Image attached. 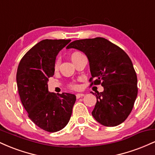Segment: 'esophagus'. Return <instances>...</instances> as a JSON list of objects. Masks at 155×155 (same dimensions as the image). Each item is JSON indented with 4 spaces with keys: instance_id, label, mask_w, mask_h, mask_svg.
<instances>
[{
    "instance_id": "esophagus-1",
    "label": "esophagus",
    "mask_w": 155,
    "mask_h": 155,
    "mask_svg": "<svg viewBox=\"0 0 155 155\" xmlns=\"http://www.w3.org/2000/svg\"><path fill=\"white\" fill-rule=\"evenodd\" d=\"M76 98H80V97L84 96V93H77L76 95Z\"/></svg>"
}]
</instances>
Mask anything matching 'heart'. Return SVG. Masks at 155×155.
Returning a JSON list of instances; mask_svg holds the SVG:
<instances>
[{
  "instance_id": "b5f03b06",
  "label": "heart",
  "mask_w": 155,
  "mask_h": 155,
  "mask_svg": "<svg viewBox=\"0 0 155 155\" xmlns=\"http://www.w3.org/2000/svg\"><path fill=\"white\" fill-rule=\"evenodd\" d=\"M80 54H80V53H79V52H75V53H74V54H73L71 55V60L74 59V58H75L76 57L79 56V55H80ZM58 66H59V61H58V60H57L56 63H55V64H54V68H55V69H58ZM71 87H73V88H76V85H71Z\"/></svg>"
}]
</instances>
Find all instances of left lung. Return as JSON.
<instances>
[{
	"label": "left lung",
	"mask_w": 155,
	"mask_h": 155,
	"mask_svg": "<svg viewBox=\"0 0 155 155\" xmlns=\"http://www.w3.org/2000/svg\"><path fill=\"white\" fill-rule=\"evenodd\" d=\"M82 51L89 60L92 84H101L102 92L93 93L97 102L92 115L97 122L114 127L122 123L138 95L137 76L130 58L121 48L104 38L74 41L66 49Z\"/></svg>",
	"instance_id": "8db88e82"
}]
</instances>
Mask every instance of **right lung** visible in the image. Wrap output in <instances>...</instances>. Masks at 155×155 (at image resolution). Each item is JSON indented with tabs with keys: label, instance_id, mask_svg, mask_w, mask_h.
I'll list each match as a JSON object with an SVG mask.
<instances>
[{
	"label": "right lung",
	"instance_id": "obj_1",
	"mask_svg": "<svg viewBox=\"0 0 155 155\" xmlns=\"http://www.w3.org/2000/svg\"><path fill=\"white\" fill-rule=\"evenodd\" d=\"M70 39L41 41L19 62L17 84L22 104L28 117L40 128L54 133L66 126L76 101L74 94L48 90L49 78L54 74L56 57Z\"/></svg>",
	"mask_w": 155,
	"mask_h": 155
}]
</instances>
